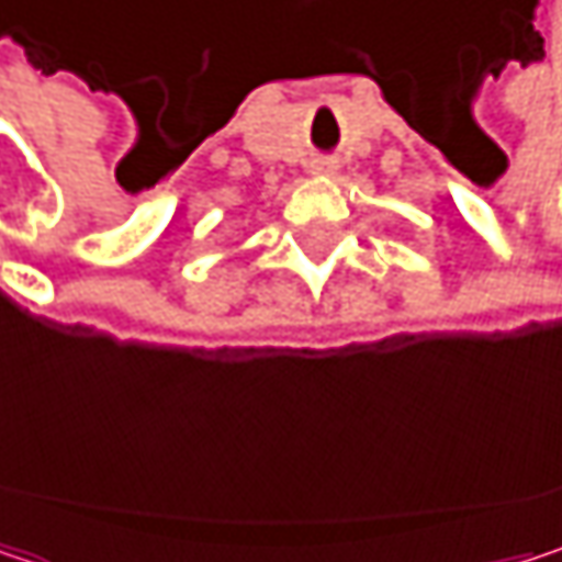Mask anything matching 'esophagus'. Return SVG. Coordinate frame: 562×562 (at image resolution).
<instances>
[{
	"instance_id": "obj_1",
	"label": "esophagus",
	"mask_w": 562,
	"mask_h": 562,
	"mask_svg": "<svg viewBox=\"0 0 562 562\" xmlns=\"http://www.w3.org/2000/svg\"><path fill=\"white\" fill-rule=\"evenodd\" d=\"M312 171H315V175H331V171H335V162H331V159H315V162H312Z\"/></svg>"
}]
</instances>
